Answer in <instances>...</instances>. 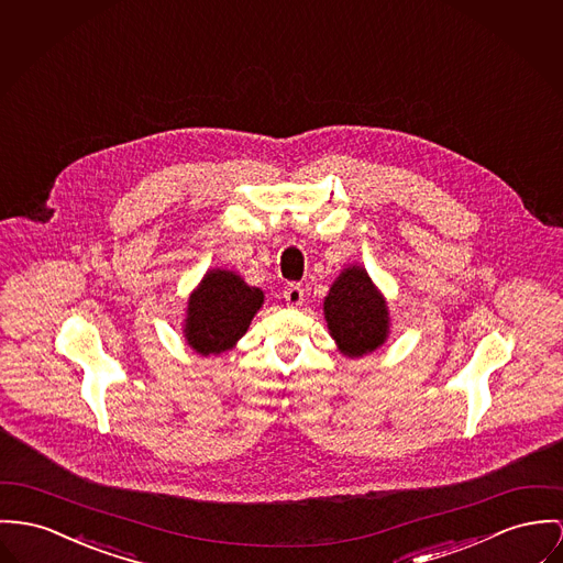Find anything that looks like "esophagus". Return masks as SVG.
<instances>
[{"mask_svg":"<svg viewBox=\"0 0 563 563\" xmlns=\"http://www.w3.org/2000/svg\"><path fill=\"white\" fill-rule=\"evenodd\" d=\"M285 302L289 303L291 308H298L303 302V289L300 285H289L285 289Z\"/></svg>","mask_w":563,"mask_h":563,"instance_id":"esophagus-1","label":"esophagus"}]
</instances>
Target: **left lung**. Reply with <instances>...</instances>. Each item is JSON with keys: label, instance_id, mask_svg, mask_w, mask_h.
<instances>
[{"label": "left lung", "instance_id": "left-lung-1", "mask_svg": "<svg viewBox=\"0 0 563 563\" xmlns=\"http://www.w3.org/2000/svg\"><path fill=\"white\" fill-rule=\"evenodd\" d=\"M323 317L339 351L351 360L368 355L388 341V302L357 263L346 265L332 283L323 300Z\"/></svg>", "mask_w": 563, "mask_h": 563}]
</instances>
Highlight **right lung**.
Wrapping results in <instances>:
<instances>
[{"label": "right lung", "mask_w": 563, "mask_h": 563, "mask_svg": "<svg viewBox=\"0 0 563 563\" xmlns=\"http://www.w3.org/2000/svg\"><path fill=\"white\" fill-rule=\"evenodd\" d=\"M263 291L233 269H208L186 302L184 339L199 355H220L238 345L263 306Z\"/></svg>", "instance_id": "1"}]
</instances>
